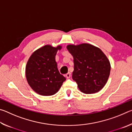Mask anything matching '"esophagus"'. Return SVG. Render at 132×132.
I'll return each instance as SVG.
<instances>
[{"label": "esophagus", "instance_id": "34e87169", "mask_svg": "<svg viewBox=\"0 0 132 132\" xmlns=\"http://www.w3.org/2000/svg\"><path fill=\"white\" fill-rule=\"evenodd\" d=\"M65 76L66 77L67 79H69V78H70V76H71V74H70V72H69V73H67V74Z\"/></svg>", "mask_w": 132, "mask_h": 132}]
</instances>
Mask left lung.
Returning a JSON list of instances; mask_svg holds the SVG:
<instances>
[{
	"label": "left lung",
	"mask_w": 132,
	"mask_h": 132,
	"mask_svg": "<svg viewBox=\"0 0 132 132\" xmlns=\"http://www.w3.org/2000/svg\"><path fill=\"white\" fill-rule=\"evenodd\" d=\"M67 49L73 57L72 79L84 94H94L102 90L110 75L108 57L99 48L89 44L69 45Z\"/></svg>",
	"instance_id": "left-lung-1"
}]
</instances>
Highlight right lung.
I'll list each match as a JSON object with an SVG mask.
<instances>
[{
	"label": "right lung",
	"instance_id": "add662e5",
	"mask_svg": "<svg viewBox=\"0 0 132 132\" xmlns=\"http://www.w3.org/2000/svg\"><path fill=\"white\" fill-rule=\"evenodd\" d=\"M62 46L46 45L38 49L29 58L26 67L28 84L35 92L44 96L52 95L61 87L66 78L60 74L55 56Z\"/></svg>",
	"mask_w": 132,
	"mask_h": 132
}]
</instances>
